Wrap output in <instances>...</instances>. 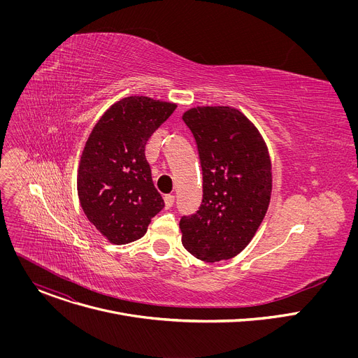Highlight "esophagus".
<instances>
[{
  "label": "esophagus",
  "instance_id": "obj_1",
  "mask_svg": "<svg viewBox=\"0 0 358 358\" xmlns=\"http://www.w3.org/2000/svg\"><path fill=\"white\" fill-rule=\"evenodd\" d=\"M164 203H166V208H171L173 203H174V195H166L164 196Z\"/></svg>",
  "mask_w": 358,
  "mask_h": 358
}]
</instances>
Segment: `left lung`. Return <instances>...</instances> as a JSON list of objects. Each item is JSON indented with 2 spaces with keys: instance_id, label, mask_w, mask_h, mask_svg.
<instances>
[{
  "instance_id": "1",
  "label": "left lung",
  "mask_w": 358,
  "mask_h": 358,
  "mask_svg": "<svg viewBox=\"0 0 358 358\" xmlns=\"http://www.w3.org/2000/svg\"><path fill=\"white\" fill-rule=\"evenodd\" d=\"M202 169V203L182 217L184 248L206 262L231 259L257 234L272 192V164L259 130L238 109L196 106L182 115Z\"/></svg>"
}]
</instances>
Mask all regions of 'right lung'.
Returning a JSON list of instances; mask_svg holds the SVG:
<instances>
[{
    "instance_id": "right-lung-1",
    "label": "right lung",
    "mask_w": 358,
    "mask_h": 358,
    "mask_svg": "<svg viewBox=\"0 0 358 358\" xmlns=\"http://www.w3.org/2000/svg\"><path fill=\"white\" fill-rule=\"evenodd\" d=\"M176 108L147 96L124 97L89 134L78 169V195L87 220L112 243L140 239L164 207L144 150Z\"/></svg>"
}]
</instances>
